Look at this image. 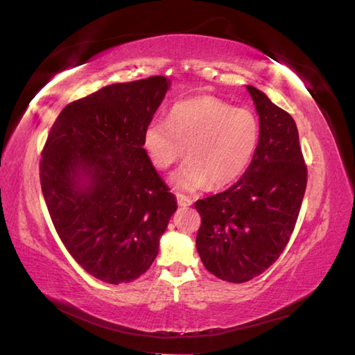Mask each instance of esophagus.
<instances>
[{
	"label": "esophagus",
	"mask_w": 355,
	"mask_h": 355,
	"mask_svg": "<svg viewBox=\"0 0 355 355\" xmlns=\"http://www.w3.org/2000/svg\"><path fill=\"white\" fill-rule=\"evenodd\" d=\"M177 201H178V205H180V206H183V207H186V206H191V205H192V200H191L189 197L183 196V193H177Z\"/></svg>",
	"instance_id": "34e87169"
}]
</instances>
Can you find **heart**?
I'll return each instance as SVG.
<instances>
[{"mask_svg": "<svg viewBox=\"0 0 355 355\" xmlns=\"http://www.w3.org/2000/svg\"><path fill=\"white\" fill-rule=\"evenodd\" d=\"M260 137L252 110L214 95H200L175 104L168 123L154 118L143 130V149L158 171L169 169L184 157L172 175L180 189L193 191L209 183L220 189L234 183L251 163Z\"/></svg>", "mask_w": 355, "mask_h": 355, "instance_id": "1", "label": "heart"}]
</instances>
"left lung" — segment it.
<instances>
[{
  "mask_svg": "<svg viewBox=\"0 0 355 355\" xmlns=\"http://www.w3.org/2000/svg\"><path fill=\"white\" fill-rule=\"evenodd\" d=\"M260 116L252 162L234 186L196 201L197 251L221 280L245 283L279 260L293 234L308 183L294 118L246 86Z\"/></svg>",
  "mask_w": 355,
  "mask_h": 355,
  "instance_id": "obj_1",
  "label": "left lung"
}]
</instances>
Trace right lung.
Here are the masks:
<instances>
[{
  "instance_id": "add662e5",
  "label": "right lung",
  "mask_w": 355,
  "mask_h": 355,
  "mask_svg": "<svg viewBox=\"0 0 355 355\" xmlns=\"http://www.w3.org/2000/svg\"><path fill=\"white\" fill-rule=\"evenodd\" d=\"M169 85L157 75L69 103L41 152V191L55 231L101 282L129 283L144 274L177 211L143 149V130Z\"/></svg>"
}]
</instances>
